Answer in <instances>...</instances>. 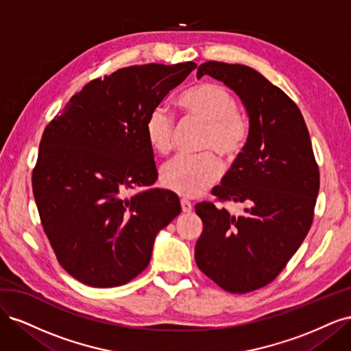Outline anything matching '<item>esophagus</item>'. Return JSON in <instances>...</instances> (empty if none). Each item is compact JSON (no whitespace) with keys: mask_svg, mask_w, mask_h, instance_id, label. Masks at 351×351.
Returning <instances> with one entry per match:
<instances>
[{"mask_svg":"<svg viewBox=\"0 0 351 351\" xmlns=\"http://www.w3.org/2000/svg\"><path fill=\"white\" fill-rule=\"evenodd\" d=\"M180 204H182V210L184 212V214H189V212H192L193 205L190 204L187 199H182V200H180Z\"/></svg>","mask_w":351,"mask_h":351,"instance_id":"obj_1","label":"esophagus"}]
</instances>
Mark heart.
I'll list each match as a JSON object with an SVG mask.
<instances>
[{
	"mask_svg": "<svg viewBox=\"0 0 351 351\" xmlns=\"http://www.w3.org/2000/svg\"><path fill=\"white\" fill-rule=\"evenodd\" d=\"M178 105L189 119L206 125L202 151H214L227 159L236 158L243 151L249 137V124L237 112V101L226 88L200 83L184 92ZM145 133L155 152L165 155L171 151L174 124L164 107H156L147 114ZM221 173L219 158L210 152L195 158L178 156L162 167L161 182L180 196L195 197L214 184Z\"/></svg>",
	"mask_w": 351,
	"mask_h": 351,
	"instance_id": "heart-1",
	"label": "heart"
}]
</instances>
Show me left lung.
Wrapping results in <instances>:
<instances>
[{"label":"left lung","instance_id":"1","mask_svg":"<svg viewBox=\"0 0 351 351\" xmlns=\"http://www.w3.org/2000/svg\"><path fill=\"white\" fill-rule=\"evenodd\" d=\"M234 90L249 115V137L214 187L218 202H240V217L215 202L195 206L204 222L199 269L221 289L249 293L268 285L300 247L313 221L319 168L299 107L259 71L206 61L197 69Z\"/></svg>","mask_w":351,"mask_h":351}]
</instances>
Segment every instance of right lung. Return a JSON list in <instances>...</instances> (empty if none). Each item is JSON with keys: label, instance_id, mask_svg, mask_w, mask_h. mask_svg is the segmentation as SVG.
Instances as JSON below:
<instances>
[{"label": "right lung", "instance_id": "add662e5", "mask_svg": "<svg viewBox=\"0 0 351 351\" xmlns=\"http://www.w3.org/2000/svg\"><path fill=\"white\" fill-rule=\"evenodd\" d=\"M195 69L143 64L93 79L45 127L32 189L57 261L77 281H132L149 265L158 231L182 212L169 190L127 192L156 182L147 114Z\"/></svg>", "mask_w": 351, "mask_h": 351}]
</instances>
